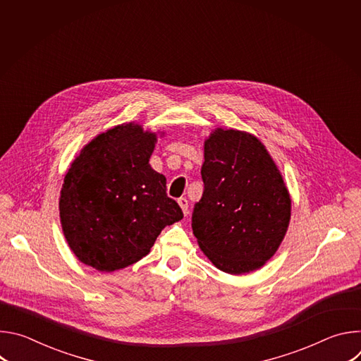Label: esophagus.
I'll return each mask as SVG.
<instances>
[{
	"instance_id": "esophagus-1",
	"label": "esophagus",
	"mask_w": 361,
	"mask_h": 361,
	"mask_svg": "<svg viewBox=\"0 0 361 361\" xmlns=\"http://www.w3.org/2000/svg\"><path fill=\"white\" fill-rule=\"evenodd\" d=\"M178 204H180L183 213L187 216L188 214V201H187V198L185 197H180L178 198Z\"/></svg>"
}]
</instances>
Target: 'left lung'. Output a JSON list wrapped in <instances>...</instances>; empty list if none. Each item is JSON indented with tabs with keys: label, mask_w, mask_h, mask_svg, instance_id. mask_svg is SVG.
<instances>
[{
	"label": "left lung",
	"mask_w": 361,
	"mask_h": 361,
	"mask_svg": "<svg viewBox=\"0 0 361 361\" xmlns=\"http://www.w3.org/2000/svg\"><path fill=\"white\" fill-rule=\"evenodd\" d=\"M201 178L191 217L200 248L224 273L264 266L291 214L287 187L264 145L251 134L217 128L204 142Z\"/></svg>",
	"instance_id": "1"
}]
</instances>
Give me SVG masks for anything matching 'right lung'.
<instances>
[{
	"instance_id": "1",
	"label": "right lung",
	"mask_w": 361,
	"mask_h": 361,
	"mask_svg": "<svg viewBox=\"0 0 361 361\" xmlns=\"http://www.w3.org/2000/svg\"><path fill=\"white\" fill-rule=\"evenodd\" d=\"M157 138L123 124L97 135L64 177L60 217L78 260L98 271L128 267L166 226L183 219L166 177L148 164Z\"/></svg>"
}]
</instances>
